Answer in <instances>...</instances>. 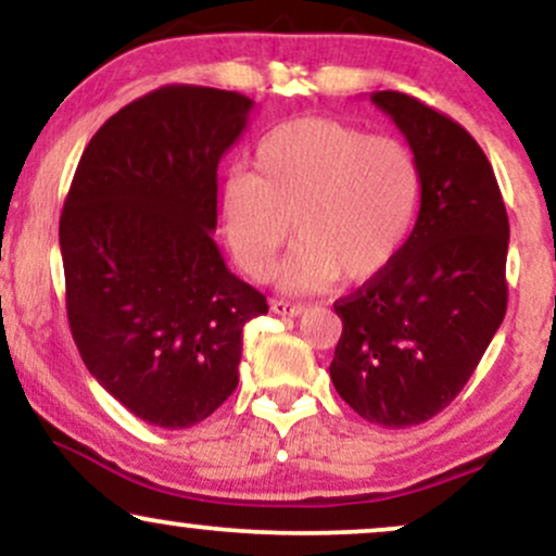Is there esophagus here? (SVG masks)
Here are the masks:
<instances>
[{
    "label": "esophagus",
    "mask_w": 556,
    "mask_h": 556,
    "mask_svg": "<svg viewBox=\"0 0 556 556\" xmlns=\"http://www.w3.org/2000/svg\"><path fill=\"white\" fill-rule=\"evenodd\" d=\"M271 311L277 316H300V314H305V305L290 303V300H271Z\"/></svg>",
    "instance_id": "obj_1"
}]
</instances>
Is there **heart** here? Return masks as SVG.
<instances>
[{"instance_id": "1", "label": "heart", "mask_w": 556, "mask_h": 556, "mask_svg": "<svg viewBox=\"0 0 556 556\" xmlns=\"http://www.w3.org/2000/svg\"><path fill=\"white\" fill-rule=\"evenodd\" d=\"M420 188L416 156L400 140L329 117L292 119L261 140L251 175L222 185V229L256 279L271 274L292 222L298 245L282 269L287 290H318L340 274L363 282L400 253Z\"/></svg>"}]
</instances>
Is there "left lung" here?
Masks as SVG:
<instances>
[{
    "label": "left lung",
    "instance_id": "8db88e82",
    "mask_svg": "<svg viewBox=\"0 0 556 556\" xmlns=\"http://www.w3.org/2000/svg\"><path fill=\"white\" fill-rule=\"evenodd\" d=\"M371 101L420 167V212L384 271L337 300L342 337L329 374L368 424L405 429L460 394L507 311L509 222L473 136L400 91Z\"/></svg>",
    "mask_w": 556,
    "mask_h": 556
}]
</instances>
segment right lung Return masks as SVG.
<instances>
[{
  "mask_svg": "<svg viewBox=\"0 0 556 556\" xmlns=\"http://www.w3.org/2000/svg\"><path fill=\"white\" fill-rule=\"evenodd\" d=\"M251 112L235 91L159 88L96 130L70 185V331L93 379L149 426L212 416L238 387L242 327L269 311L214 242L216 167Z\"/></svg>",
  "mask_w": 556,
  "mask_h": 556,
  "instance_id": "obj_1",
  "label": "right lung"
}]
</instances>
